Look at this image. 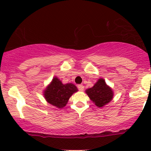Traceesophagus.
I'll return each instance as SVG.
<instances>
[{
	"label": "esophagus",
	"mask_w": 151,
	"mask_h": 151,
	"mask_svg": "<svg viewBox=\"0 0 151 151\" xmlns=\"http://www.w3.org/2000/svg\"><path fill=\"white\" fill-rule=\"evenodd\" d=\"M77 88H78V89L80 90V91H83V90H84V85H79L78 86H77Z\"/></svg>",
	"instance_id": "34e87169"
}]
</instances>
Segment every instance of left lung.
Here are the masks:
<instances>
[{
  "label": "left lung",
  "instance_id": "8db88e82",
  "mask_svg": "<svg viewBox=\"0 0 151 151\" xmlns=\"http://www.w3.org/2000/svg\"><path fill=\"white\" fill-rule=\"evenodd\" d=\"M85 93L90 99L98 107H103L109 104L113 99L114 92L112 88L106 85L103 78H99L92 88L86 89Z\"/></svg>",
  "mask_w": 151,
  "mask_h": 151
}]
</instances>
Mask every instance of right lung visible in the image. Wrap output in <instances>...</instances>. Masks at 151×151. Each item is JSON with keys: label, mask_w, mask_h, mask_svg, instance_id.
I'll return each mask as SVG.
<instances>
[{"label": "right lung", "mask_w": 151, "mask_h": 151, "mask_svg": "<svg viewBox=\"0 0 151 151\" xmlns=\"http://www.w3.org/2000/svg\"><path fill=\"white\" fill-rule=\"evenodd\" d=\"M77 91L76 85L72 83L63 84L60 79L54 77L44 90L43 95L49 104L58 108H63L68 103L70 97Z\"/></svg>", "instance_id": "obj_1"}]
</instances>
